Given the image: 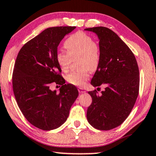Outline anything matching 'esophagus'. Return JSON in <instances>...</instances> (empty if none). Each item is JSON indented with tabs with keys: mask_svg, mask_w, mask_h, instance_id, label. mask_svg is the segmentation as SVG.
<instances>
[{
	"mask_svg": "<svg viewBox=\"0 0 156 156\" xmlns=\"http://www.w3.org/2000/svg\"><path fill=\"white\" fill-rule=\"evenodd\" d=\"M78 91H79V92H80V93L85 92V90H84V89H83L82 87H79L78 88Z\"/></svg>",
	"mask_w": 156,
	"mask_h": 156,
	"instance_id": "34e87169",
	"label": "esophagus"
}]
</instances>
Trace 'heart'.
<instances>
[{
	"label": "heart",
	"instance_id": "heart-1",
	"mask_svg": "<svg viewBox=\"0 0 156 156\" xmlns=\"http://www.w3.org/2000/svg\"><path fill=\"white\" fill-rule=\"evenodd\" d=\"M66 51H59L56 54V63L63 72H67L73 59H76L80 70L68 74L66 80L74 86L82 87L90 78V71H95L100 65L101 52L92 37L83 32L72 34L64 41Z\"/></svg>",
	"mask_w": 156,
	"mask_h": 156
}]
</instances>
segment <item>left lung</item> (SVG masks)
Masks as SVG:
<instances>
[{
  "mask_svg": "<svg viewBox=\"0 0 156 156\" xmlns=\"http://www.w3.org/2000/svg\"><path fill=\"white\" fill-rule=\"evenodd\" d=\"M98 36L100 65L91 80L94 87L105 86L101 94L90 91L92 102L87 108L90 124L100 130L120 125L132 111L139 93L140 76L136 58L130 48L112 30L103 26L88 28Z\"/></svg>",
  "mask_w": 156,
  "mask_h": 156,
  "instance_id": "8db88e82",
  "label": "left lung"
}]
</instances>
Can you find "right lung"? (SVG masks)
<instances>
[{"instance_id": "1", "label": "right lung", "mask_w": 156, "mask_h": 156, "mask_svg": "<svg viewBox=\"0 0 156 156\" xmlns=\"http://www.w3.org/2000/svg\"><path fill=\"white\" fill-rule=\"evenodd\" d=\"M75 26L48 28L22 46L12 76L16 100L26 120L38 128L51 130L67 119L79 92L65 84L56 54L60 41ZM52 83L62 85L60 93L51 91Z\"/></svg>"}]
</instances>
